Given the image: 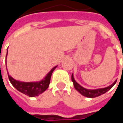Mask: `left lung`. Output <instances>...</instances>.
Returning <instances> with one entry per match:
<instances>
[{"label": "left lung", "instance_id": "8db88e82", "mask_svg": "<svg viewBox=\"0 0 123 123\" xmlns=\"http://www.w3.org/2000/svg\"><path fill=\"white\" fill-rule=\"evenodd\" d=\"M71 79H72V82L74 84V87L75 89L80 93V94H82L84 96L89 98H96V97H98V96L102 95V94H104L105 93L108 92L109 90H111L112 87L115 84V83L117 82L116 80L112 84L109 86L107 87H105V88H98V89H94V90H90V89H86V88H84L82 86L80 85L78 83L76 82V81L75 80L74 78L73 74H72Z\"/></svg>", "mask_w": 123, "mask_h": 123}]
</instances>
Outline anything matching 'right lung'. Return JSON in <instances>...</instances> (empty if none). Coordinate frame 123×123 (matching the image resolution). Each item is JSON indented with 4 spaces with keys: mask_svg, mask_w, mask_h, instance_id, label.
Segmentation results:
<instances>
[{
    "mask_svg": "<svg viewBox=\"0 0 123 123\" xmlns=\"http://www.w3.org/2000/svg\"><path fill=\"white\" fill-rule=\"evenodd\" d=\"M7 55H8V51H7L6 59ZM56 67L57 66L53 67L50 70V72L47 73V74L46 75L43 80L37 81V82H21L19 80H15L14 78H13L10 75H9V73L8 71L7 72H8V76L10 82L18 91H19L25 95H28L29 97L33 98V97L38 96L39 95L41 94L48 88L49 84H50L52 73L54 71V70L56 68Z\"/></svg>",
    "mask_w": 123,
    "mask_h": 123,
    "instance_id": "add662e5",
    "label": "right lung"
}]
</instances>
